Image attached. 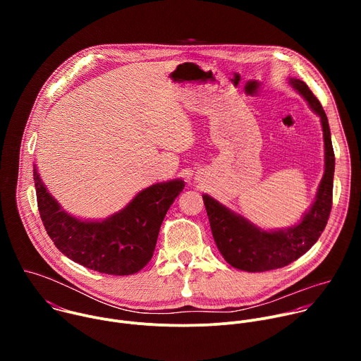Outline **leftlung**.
<instances>
[{"label": "left lung", "mask_w": 361, "mask_h": 361, "mask_svg": "<svg viewBox=\"0 0 361 361\" xmlns=\"http://www.w3.org/2000/svg\"><path fill=\"white\" fill-rule=\"evenodd\" d=\"M288 82L307 101L308 107L320 117L323 128L324 174L310 209L291 227L264 230L252 224L244 216L234 213L212 195L202 194L219 251L230 266L248 273L281 269L297 260L319 240L331 212L336 160L329 120L320 101L304 81L288 77Z\"/></svg>", "instance_id": "obj_1"}]
</instances>
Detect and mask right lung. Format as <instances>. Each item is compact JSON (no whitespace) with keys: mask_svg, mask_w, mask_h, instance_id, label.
Masks as SVG:
<instances>
[{"mask_svg":"<svg viewBox=\"0 0 361 361\" xmlns=\"http://www.w3.org/2000/svg\"><path fill=\"white\" fill-rule=\"evenodd\" d=\"M34 184L41 220L56 247L87 269L114 276H130L147 266L170 205L185 185L181 178L152 184L110 217L82 220L49 194L37 164Z\"/></svg>","mask_w":361,"mask_h":361,"instance_id":"1","label":"right lung"}]
</instances>
